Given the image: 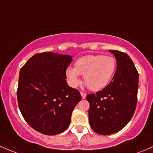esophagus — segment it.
Masks as SVG:
<instances>
[{
  "instance_id": "34e87169",
  "label": "esophagus",
  "mask_w": 153,
  "mask_h": 153,
  "mask_svg": "<svg viewBox=\"0 0 153 153\" xmlns=\"http://www.w3.org/2000/svg\"><path fill=\"white\" fill-rule=\"evenodd\" d=\"M80 94H81V96H82V98L83 100H84V99H85V98H86V94H85V93H82V92H81V93H80Z\"/></svg>"
}]
</instances>
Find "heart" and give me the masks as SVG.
<instances>
[{
	"instance_id": "b5f03b06",
	"label": "heart",
	"mask_w": 153,
	"mask_h": 153,
	"mask_svg": "<svg viewBox=\"0 0 153 153\" xmlns=\"http://www.w3.org/2000/svg\"><path fill=\"white\" fill-rule=\"evenodd\" d=\"M116 58L104 55H88L77 59L74 68H66L68 84L76 88L81 82L80 75L84 76V82L90 90L98 91L106 88L116 71Z\"/></svg>"
}]
</instances>
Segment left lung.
I'll return each instance as SVG.
<instances>
[{"label": "left lung", "mask_w": 153, "mask_h": 153, "mask_svg": "<svg viewBox=\"0 0 153 153\" xmlns=\"http://www.w3.org/2000/svg\"><path fill=\"white\" fill-rule=\"evenodd\" d=\"M116 59L112 82L101 91L87 96L90 103L89 123L94 132L111 135L123 129L136 108L138 73L127 53L109 50Z\"/></svg>", "instance_id": "obj_1"}]
</instances>
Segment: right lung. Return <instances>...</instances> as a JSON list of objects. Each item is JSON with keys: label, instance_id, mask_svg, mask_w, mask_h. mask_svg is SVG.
<instances>
[{"label": "right lung", "instance_id": "obj_1", "mask_svg": "<svg viewBox=\"0 0 153 153\" xmlns=\"http://www.w3.org/2000/svg\"><path fill=\"white\" fill-rule=\"evenodd\" d=\"M70 55L53 52L34 54L20 71L19 108L26 122L37 131L57 135L68 127L72 112L82 100L66 81Z\"/></svg>", "mask_w": 153, "mask_h": 153}]
</instances>
